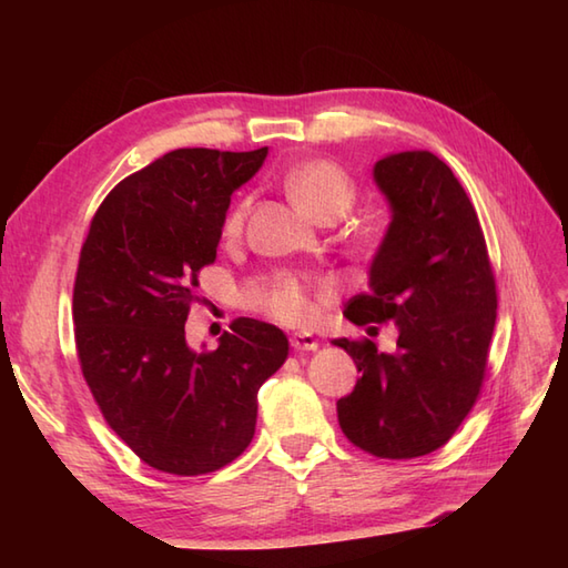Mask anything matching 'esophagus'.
Returning a JSON list of instances; mask_svg holds the SVG:
<instances>
[{
	"label": "esophagus",
	"instance_id": "esophagus-1",
	"mask_svg": "<svg viewBox=\"0 0 568 568\" xmlns=\"http://www.w3.org/2000/svg\"><path fill=\"white\" fill-rule=\"evenodd\" d=\"M291 344H293L295 352H317V346H320L317 336L307 334V332H295L291 336Z\"/></svg>",
	"mask_w": 568,
	"mask_h": 568
}]
</instances>
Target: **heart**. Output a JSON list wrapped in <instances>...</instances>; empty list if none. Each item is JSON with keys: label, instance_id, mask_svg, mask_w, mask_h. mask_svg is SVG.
<instances>
[{"label": "heart", "instance_id": "b5f03b06", "mask_svg": "<svg viewBox=\"0 0 568 568\" xmlns=\"http://www.w3.org/2000/svg\"><path fill=\"white\" fill-rule=\"evenodd\" d=\"M283 185L300 210H305L310 216H315L317 222L324 224L342 220V216L354 210L358 200L356 178L339 161L332 159H310L295 163L285 171ZM248 210V195L239 197L229 207L222 222L224 239L241 236ZM385 234H388V220L385 216H373L364 226L356 229V239L364 246L381 244ZM241 300H244L246 307L283 324H307L317 315L310 285L295 273H273L256 277V281L244 285Z\"/></svg>", "mask_w": 568, "mask_h": 568}]
</instances>
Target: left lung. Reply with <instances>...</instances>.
Masks as SVG:
<instances>
[{
	"mask_svg": "<svg viewBox=\"0 0 568 568\" xmlns=\"http://www.w3.org/2000/svg\"><path fill=\"white\" fill-rule=\"evenodd\" d=\"M393 222L371 263V291L346 303L358 327L395 322L397 352L334 339L361 373L336 403L358 449L415 458L454 437L484 388L496 327V273L476 207L429 151L393 153L373 168Z\"/></svg>",
	"mask_w": 568,
	"mask_h": 568,
	"instance_id": "1",
	"label": "left lung"
}]
</instances>
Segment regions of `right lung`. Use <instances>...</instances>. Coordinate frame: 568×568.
<instances>
[{
    "label": "right lung",
    "instance_id": "right-lung-1",
    "mask_svg": "<svg viewBox=\"0 0 568 568\" xmlns=\"http://www.w3.org/2000/svg\"><path fill=\"white\" fill-rule=\"evenodd\" d=\"M268 149H178L124 178L80 248L72 324L84 383L143 464L202 476L256 432L258 388L285 364V334L239 317L220 346L185 342L200 271L214 263L232 192Z\"/></svg>",
    "mask_w": 568,
    "mask_h": 568
}]
</instances>
